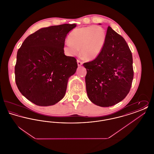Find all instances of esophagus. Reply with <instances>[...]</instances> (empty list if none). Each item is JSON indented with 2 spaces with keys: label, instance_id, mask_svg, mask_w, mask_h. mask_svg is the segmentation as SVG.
<instances>
[{
  "label": "esophagus",
  "instance_id": "obj_1",
  "mask_svg": "<svg viewBox=\"0 0 154 154\" xmlns=\"http://www.w3.org/2000/svg\"><path fill=\"white\" fill-rule=\"evenodd\" d=\"M77 65H78V66H80L82 65V62L80 61V60H77Z\"/></svg>",
  "mask_w": 154,
  "mask_h": 154
}]
</instances>
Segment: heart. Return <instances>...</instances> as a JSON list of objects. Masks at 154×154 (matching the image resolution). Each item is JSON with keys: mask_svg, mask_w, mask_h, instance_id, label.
Returning <instances> with one entry per match:
<instances>
[{"mask_svg": "<svg viewBox=\"0 0 154 154\" xmlns=\"http://www.w3.org/2000/svg\"><path fill=\"white\" fill-rule=\"evenodd\" d=\"M68 42L63 47V50L69 56L81 54L84 58L91 60L97 58L106 40V33L102 27L98 25L84 26L71 31L67 37Z\"/></svg>", "mask_w": 154, "mask_h": 154, "instance_id": "heart-1", "label": "heart"}]
</instances>
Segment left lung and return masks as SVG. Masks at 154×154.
<instances>
[{"label": "left lung", "mask_w": 154, "mask_h": 154, "mask_svg": "<svg viewBox=\"0 0 154 154\" xmlns=\"http://www.w3.org/2000/svg\"><path fill=\"white\" fill-rule=\"evenodd\" d=\"M83 66L87 69L88 98L96 105L112 106L129 94L134 75L132 52L124 38L110 26L99 55Z\"/></svg>", "instance_id": "left-lung-1"}]
</instances>
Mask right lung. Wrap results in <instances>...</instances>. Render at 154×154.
I'll use <instances>...</instances> for the list:
<instances>
[{
  "instance_id": "1",
  "label": "right lung",
  "mask_w": 154,
  "mask_h": 154,
  "mask_svg": "<svg viewBox=\"0 0 154 154\" xmlns=\"http://www.w3.org/2000/svg\"><path fill=\"white\" fill-rule=\"evenodd\" d=\"M75 26L65 23L42 28L27 37L18 50L15 82L31 102L48 106L65 96L77 63L74 57L65 55L63 47L67 34Z\"/></svg>"
}]
</instances>
